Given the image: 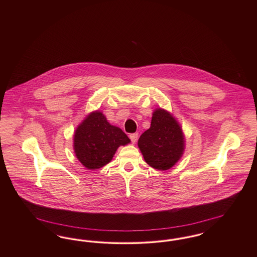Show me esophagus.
Returning a JSON list of instances; mask_svg holds the SVG:
<instances>
[{"mask_svg": "<svg viewBox=\"0 0 257 257\" xmlns=\"http://www.w3.org/2000/svg\"><path fill=\"white\" fill-rule=\"evenodd\" d=\"M138 137H139L138 133H133V134H130L129 138H130V140H131L132 144H135V143L137 142V140H138Z\"/></svg>", "mask_w": 257, "mask_h": 257, "instance_id": "esophagus-1", "label": "esophagus"}]
</instances>
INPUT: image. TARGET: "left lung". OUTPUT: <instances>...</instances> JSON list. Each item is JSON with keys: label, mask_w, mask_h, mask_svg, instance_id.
I'll return each mask as SVG.
<instances>
[{"label": "left lung", "mask_w": 257, "mask_h": 257, "mask_svg": "<svg viewBox=\"0 0 257 257\" xmlns=\"http://www.w3.org/2000/svg\"><path fill=\"white\" fill-rule=\"evenodd\" d=\"M138 146L150 167L170 170L183 155L185 139L181 126L168 110L156 109L150 128L140 137Z\"/></svg>", "instance_id": "left-lung-1"}]
</instances>
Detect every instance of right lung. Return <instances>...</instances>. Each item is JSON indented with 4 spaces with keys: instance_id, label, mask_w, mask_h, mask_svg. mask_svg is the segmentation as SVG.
Returning <instances> with one entry per match:
<instances>
[{
    "instance_id": "add662e5",
    "label": "right lung",
    "mask_w": 257,
    "mask_h": 257,
    "mask_svg": "<svg viewBox=\"0 0 257 257\" xmlns=\"http://www.w3.org/2000/svg\"><path fill=\"white\" fill-rule=\"evenodd\" d=\"M129 143L127 135L110 125L99 110L90 112L74 133L75 155L88 170L104 167L111 161L118 147Z\"/></svg>"
}]
</instances>
